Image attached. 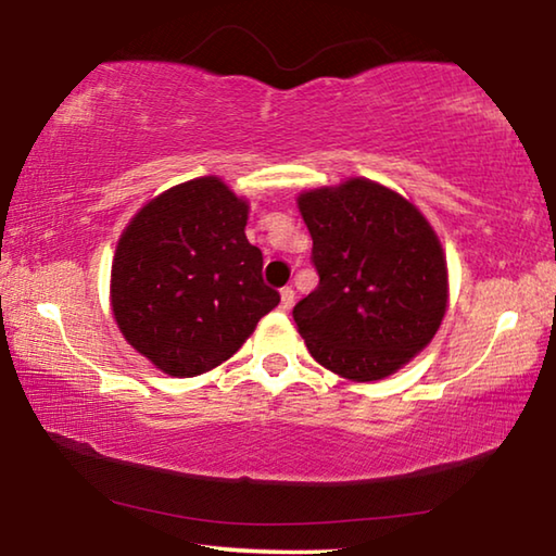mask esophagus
<instances>
[{
	"label": "esophagus",
	"instance_id": "34e87169",
	"mask_svg": "<svg viewBox=\"0 0 556 556\" xmlns=\"http://www.w3.org/2000/svg\"><path fill=\"white\" fill-rule=\"evenodd\" d=\"M279 296H281V308H285V312H289V308L291 306H294V289H291V287H285V289H281L279 291Z\"/></svg>",
	"mask_w": 556,
	"mask_h": 556
}]
</instances>
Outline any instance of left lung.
<instances>
[{"label":"left lung","mask_w":556,"mask_h":556,"mask_svg":"<svg viewBox=\"0 0 556 556\" xmlns=\"http://www.w3.org/2000/svg\"><path fill=\"white\" fill-rule=\"evenodd\" d=\"M318 287L294 306L318 365L351 382L390 378L431 343L448 306V267L427 215L363 176L296 195Z\"/></svg>","instance_id":"left-lung-1"}]
</instances>
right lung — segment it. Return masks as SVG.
Masks as SVG:
<instances>
[{
  "instance_id": "add662e5",
  "label": "right lung",
  "mask_w": 556,
  "mask_h": 556,
  "mask_svg": "<svg viewBox=\"0 0 556 556\" xmlns=\"http://www.w3.org/2000/svg\"><path fill=\"white\" fill-rule=\"evenodd\" d=\"M250 201L220 176L166 188L122 230L110 271L119 333L172 378H195L240 351L279 304L248 242Z\"/></svg>"
}]
</instances>
